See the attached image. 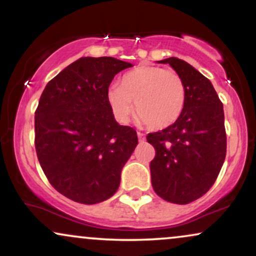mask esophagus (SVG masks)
<instances>
[{"label": "esophagus", "mask_w": 256, "mask_h": 256, "mask_svg": "<svg viewBox=\"0 0 256 256\" xmlns=\"http://www.w3.org/2000/svg\"><path fill=\"white\" fill-rule=\"evenodd\" d=\"M137 136H138V140H140V142H142V140H146L144 134H143L142 132H137Z\"/></svg>", "instance_id": "34e87169"}]
</instances>
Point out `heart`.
<instances>
[{"label": "heart", "instance_id": "obj_1", "mask_svg": "<svg viewBox=\"0 0 256 256\" xmlns=\"http://www.w3.org/2000/svg\"><path fill=\"white\" fill-rule=\"evenodd\" d=\"M107 102L114 119L126 124L134 112L140 124L152 130L171 126L183 113L186 88L173 70L143 66L126 72L119 85L110 88Z\"/></svg>", "mask_w": 256, "mask_h": 256}]
</instances>
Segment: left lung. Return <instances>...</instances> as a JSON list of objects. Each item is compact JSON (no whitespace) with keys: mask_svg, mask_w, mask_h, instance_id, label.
I'll use <instances>...</instances> for the list:
<instances>
[{"mask_svg":"<svg viewBox=\"0 0 256 256\" xmlns=\"http://www.w3.org/2000/svg\"><path fill=\"white\" fill-rule=\"evenodd\" d=\"M180 76L186 102L178 120L148 134L154 192L166 201L186 204L204 196L218 178L226 156L224 110L210 79L177 58L160 61Z\"/></svg>","mask_w":256,"mask_h":256,"instance_id":"obj_1","label":"left lung"}]
</instances>
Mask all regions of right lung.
Wrapping results in <instances>:
<instances>
[{"instance_id": "add662e5", "label": "right lung", "mask_w": 256, "mask_h": 256, "mask_svg": "<svg viewBox=\"0 0 256 256\" xmlns=\"http://www.w3.org/2000/svg\"><path fill=\"white\" fill-rule=\"evenodd\" d=\"M132 64L82 58L46 84L34 112V146L44 174L73 201L95 204L113 196L138 143L130 126L114 119L107 102L116 74Z\"/></svg>"}]
</instances>
